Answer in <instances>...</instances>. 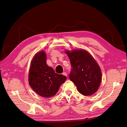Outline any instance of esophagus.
<instances>
[{
    "label": "esophagus",
    "mask_w": 127,
    "mask_h": 127,
    "mask_svg": "<svg viewBox=\"0 0 127 127\" xmlns=\"http://www.w3.org/2000/svg\"><path fill=\"white\" fill-rule=\"evenodd\" d=\"M63 75H64V76H66V77H67V74L66 72H64L63 73Z\"/></svg>",
    "instance_id": "esophagus-1"
}]
</instances>
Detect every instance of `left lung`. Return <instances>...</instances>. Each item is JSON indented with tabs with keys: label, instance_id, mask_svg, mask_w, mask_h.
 <instances>
[{
	"label": "left lung",
	"instance_id": "obj_1",
	"mask_svg": "<svg viewBox=\"0 0 127 127\" xmlns=\"http://www.w3.org/2000/svg\"><path fill=\"white\" fill-rule=\"evenodd\" d=\"M71 65L69 76L77 90L83 95H93L98 90L102 80L98 64L90 53L85 50L66 51Z\"/></svg>",
	"mask_w": 127,
	"mask_h": 127
}]
</instances>
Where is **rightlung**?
I'll list each match as a JSON object with an SVG mask.
<instances>
[{"mask_svg": "<svg viewBox=\"0 0 127 127\" xmlns=\"http://www.w3.org/2000/svg\"><path fill=\"white\" fill-rule=\"evenodd\" d=\"M44 51L37 53L31 63L29 70V85L37 94L44 97H51L58 91L67 77L55 72L46 62Z\"/></svg>", "mask_w": 127, "mask_h": 127, "instance_id": "1", "label": "right lung"}]
</instances>
